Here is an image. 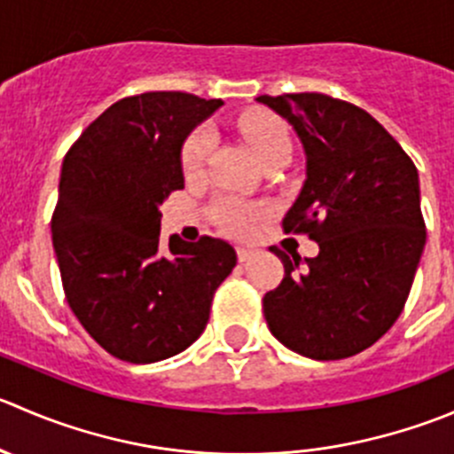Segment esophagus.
<instances>
[{
    "label": "esophagus",
    "instance_id": "esophagus-1",
    "mask_svg": "<svg viewBox=\"0 0 454 454\" xmlns=\"http://www.w3.org/2000/svg\"><path fill=\"white\" fill-rule=\"evenodd\" d=\"M250 254H253V250L250 248H244V246H239V248H237V259H239V262H248Z\"/></svg>",
    "mask_w": 454,
    "mask_h": 454
}]
</instances>
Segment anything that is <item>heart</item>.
I'll return each mask as SVG.
<instances>
[{"label":"heart","mask_w":454,"mask_h":454,"mask_svg":"<svg viewBox=\"0 0 454 454\" xmlns=\"http://www.w3.org/2000/svg\"><path fill=\"white\" fill-rule=\"evenodd\" d=\"M239 130L246 142L253 146L257 157L263 161L279 155H290V133L281 120H277L270 113L263 110H250L239 120ZM210 151H213V135L206 129L195 130L182 146V173L186 179H197L204 175L206 164H208ZM215 219L235 235H246L250 232L253 223L266 215L262 206L241 204L237 200H222L213 208Z\"/></svg>","instance_id":"heart-1"}]
</instances>
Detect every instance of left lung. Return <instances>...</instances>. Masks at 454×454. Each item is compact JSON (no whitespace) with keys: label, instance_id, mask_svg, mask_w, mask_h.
<instances>
[{"label":"left lung","instance_id":"1","mask_svg":"<svg viewBox=\"0 0 454 454\" xmlns=\"http://www.w3.org/2000/svg\"><path fill=\"white\" fill-rule=\"evenodd\" d=\"M257 101L293 126L306 153V182L284 231L319 244L306 259L272 246L284 279L263 294V317L303 357H353L388 333L411 293L426 246L419 175L359 106L321 92Z\"/></svg>","mask_w":454,"mask_h":454}]
</instances>
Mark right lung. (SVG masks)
<instances>
[{"label":"right lung","instance_id":"right-lung-1","mask_svg":"<svg viewBox=\"0 0 454 454\" xmlns=\"http://www.w3.org/2000/svg\"><path fill=\"white\" fill-rule=\"evenodd\" d=\"M222 104L173 90L124 97L64 157L51 222L61 284L79 324L121 362L186 350L237 263L208 235L160 244V206L184 188V142Z\"/></svg>","mask_w":454,"mask_h":454}]
</instances>
